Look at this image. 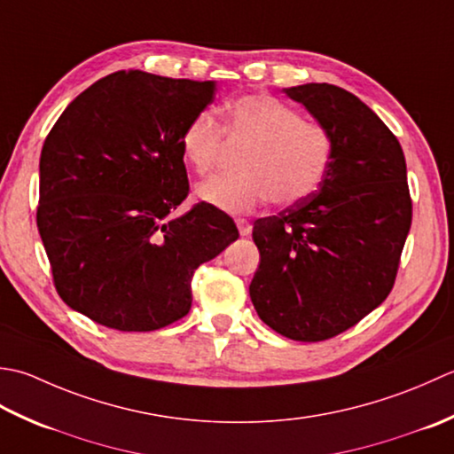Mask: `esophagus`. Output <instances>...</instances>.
<instances>
[{
  "mask_svg": "<svg viewBox=\"0 0 454 454\" xmlns=\"http://www.w3.org/2000/svg\"><path fill=\"white\" fill-rule=\"evenodd\" d=\"M237 227H239V233L243 235V237H247V235H251V231H253V225L248 223L247 219H237Z\"/></svg>",
  "mask_w": 454,
  "mask_h": 454,
  "instance_id": "1",
  "label": "esophagus"
}]
</instances>
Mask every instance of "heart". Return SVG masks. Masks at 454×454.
Masks as SVG:
<instances>
[{
    "instance_id": "heart-1",
    "label": "heart",
    "mask_w": 454,
    "mask_h": 454,
    "mask_svg": "<svg viewBox=\"0 0 454 454\" xmlns=\"http://www.w3.org/2000/svg\"><path fill=\"white\" fill-rule=\"evenodd\" d=\"M223 133L248 145L240 174L201 184L198 196L227 214H247L272 200L294 206L309 198L327 176L333 137L317 121L268 94H247L223 106V129L209 111L193 115L180 133V153L190 168L206 176L215 168Z\"/></svg>"
}]
</instances>
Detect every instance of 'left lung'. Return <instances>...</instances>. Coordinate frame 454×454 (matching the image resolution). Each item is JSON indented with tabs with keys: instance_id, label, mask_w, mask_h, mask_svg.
<instances>
[{
	"instance_id": "1",
	"label": "left lung",
	"mask_w": 454,
	"mask_h": 454,
	"mask_svg": "<svg viewBox=\"0 0 454 454\" xmlns=\"http://www.w3.org/2000/svg\"><path fill=\"white\" fill-rule=\"evenodd\" d=\"M327 127L333 160L309 198L254 221V309L280 335L316 343L390 294L411 227L403 151L372 109L331 84L284 88Z\"/></svg>"
}]
</instances>
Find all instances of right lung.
Masks as SVG:
<instances>
[{"label":"right lung","instance_id":"right-lung-1","mask_svg":"<svg viewBox=\"0 0 454 454\" xmlns=\"http://www.w3.org/2000/svg\"><path fill=\"white\" fill-rule=\"evenodd\" d=\"M215 82L119 70L62 111L41 151L36 227L64 303L117 331H156L192 308V276L239 239L200 201L180 133Z\"/></svg>","mask_w":454,"mask_h":454}]
</instances>
